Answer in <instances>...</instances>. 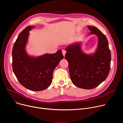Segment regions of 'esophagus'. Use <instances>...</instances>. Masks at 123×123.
Instances as JSON below:
<instances>
[{
  "label": "esophagus",
  "mask_w": 123,
  "mask_h": 123,
  "mask_svg": "<svg viewBox=\"0 0 123 123\" xmlns=\"http://www.w3.org/2000/svg\"><path fill=\"white\" fill-rule=\"evenodd\" d=\"M62 51L63 55H64V56H65V54H66V51L65 49H62Z\"/></svg>",
  "instance_id": "obj_1"
}]
</instances>
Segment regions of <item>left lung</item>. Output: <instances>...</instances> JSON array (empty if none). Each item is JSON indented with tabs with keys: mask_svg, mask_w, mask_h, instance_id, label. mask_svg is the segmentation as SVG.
Listing matches in <instances>:
<instances>
[{
	"mask_svg": "<svg viewBox=\"0 0 123 123\" xmlns=\"http://www.w3.org/2000/svg\"><path fill=\"white\" fill-rule=\"evenodd\" d=\"M98 38L95 52L86 55L82 52L80 43L67 47L65 57L68 61L70 77L73 84L80 88H95L108 77L111 68V52L106 37L97 28L87 26Z\"/></svg>",
	"mask_w": 123,
	"mask_h": 123,
	"instance_id": "left-lung-1",
	"label": "left lung"
}]
</instances>
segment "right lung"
<instances>
[{
	"instance_id": "right-lung-1",
	"label": "right lung",
	"mask_w": 123,
	"mask_h": 123,
	"mask_svg": "<svg viewBox=\"0 0 123 123\" xmlns=\"http://www.w3.org/2000/svg\"><path fill=\"white\" fill-rule=\"evenodd\" d=\"M34 26H28L19 34L12 50L13 72L19 82L26 89L33 91L46 89L50 85L53 72L64 56L59 49L54 54L31 57L25 46L29 31Z\"/></svg>"
}]
</instances>
